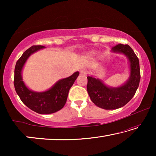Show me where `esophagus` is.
Listing matches in <instances>:
<instances>
[{
  "mask_svg": "<svg viewBox=\"0 0 156 156\" xmlns=\"http://www.w3.org/2000/svg\"><path fill=\"white\" fill-rule=\"evenodd\" d=\"M87 73H88L87 70L85 69H81L80 71V73L81 75H87Z\"/></svg>",
  "mask_w": 156,
  "mask_h": 156,
  "instance_id": "1",
  "label": "esophagus"
}]
</instances>
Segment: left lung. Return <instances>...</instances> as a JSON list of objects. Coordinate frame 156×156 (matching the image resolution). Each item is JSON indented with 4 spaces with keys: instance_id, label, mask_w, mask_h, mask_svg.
<instances>
[{
    "instance_id": "8db88e82",
    "label": "left lung",
    "mask_w": 156,
    "mask_h": 156,
    "mask_svg": "<svg viewBox=\"0 0 156 156\" xmlns=\"http://www.w3.org/2000/svg\"><path fill=\"white\" fill-rule=\"evenodd\" d=\"M112 51L122 54L127 58L130 74L126 83L117 87L107 86L92 76H87L89 96L96 106L104 109H116L125 106L135 95L140 80L139 60L130 46L118 44L113 47Z\"/></svg>"
}]
</instances>
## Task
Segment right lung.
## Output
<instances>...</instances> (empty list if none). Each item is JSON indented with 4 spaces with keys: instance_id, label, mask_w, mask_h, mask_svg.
I'll list each match as a JSON object with an SVG mask.
<instances>
[{
    "instance_id": "1",
    "label": "right lung",
    "mask_w": 156,
    "mask_h": 156,
    "mask_svg": "<svg viewBox=\"0 0 156 156\" xmlns=\"http://www.w3.org/2000/svg\"><path fill=\"white\" fill-rule=\"evenodd\" d=\"M44 47L34 45L23 53L16 64L14 84L16 91L26 106L40 114H50L60 110L65 106L69 91L78 78L79 72H76L69 77L57 81L47 91L37 92L29 89L23 80V68L31 54Z\"/></svg>"
}]
</instances>
